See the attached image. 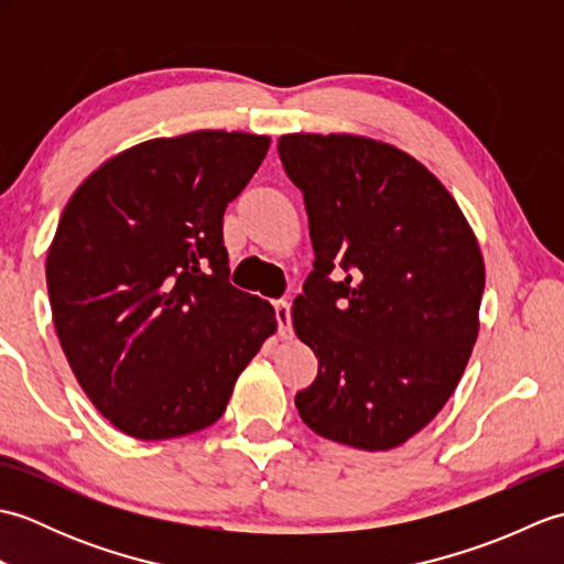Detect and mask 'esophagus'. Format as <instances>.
I'll use <instances>...</instances> for the list:
<instances>
[{
	"instance_id": "esophagus-1",
	"label": "esophagus",
	"mask_w": 564,
	"mask_h": 564,
	"mask_svg": "<svg viewBox=\"0 0 564 564\" xmlns=\"http://www.w3.org/2000/svg\"><path fill=\"white\" fill-rule=\"evenodd\" d=\"M275 310V322H279V334L281 339H291V303L289 301H275L273 303Z\"/></svg>"
}]
</instances>
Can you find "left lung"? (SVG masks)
<instances>
[{"instance_id": "8db88e82", "label": "left lung", "mask_w": 564, "mask_h": 564, "mask_svg": "<svg viewBox=\"0 0 564 564\" xmlns=\"http://www.w3.org/2000/svg\"><path fill=\"white\" fill-rule=\"evenodd\" d=\"M315 261L293 327L317 356L295 394L329 441L390 451L448 402L480 329L485 261L463 210L410 154L361 135H281ZM334 265L344 280H332Z\"/></svg>"}]
</instances>
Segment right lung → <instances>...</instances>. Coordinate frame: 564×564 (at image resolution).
Wrapping results in <instances>:
<instances>
[{"label": "right lung", "mask_w": 564, "mask_h": 564, "mask_svg": "<svg viewBox=\"0 0 564 564\" xmlns=\"http://www.w3.org/2000/svg\"><path fill=\"white\" fill-rule=\"evenodd\" d=\"M271 138L196 130L140 142L87 176L59 215L45 279L59 346L91 404L142 441L223 416L275 332L227 281L223 215Z\"/></svg>", "instance_id": "obj_1"}]
</instances>
